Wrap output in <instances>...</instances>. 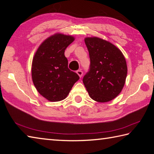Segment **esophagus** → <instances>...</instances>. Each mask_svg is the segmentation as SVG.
Here are the masks:
<instances>
[{
    "label": "esophagus",
    "mask_w": 154,
    "mask_h": 154,
    "mask_svg": "<svg viewBox=\"0 0 154 154\" xmlns=\"http://www.w3.org/2000/svg\"><path fill=\"white\" fill-rule=\"evenodd\" d=\"M77 75H79L80 77H82L83 72V71H82V70H78V71H77Z\"/></svg>",
    "instance_id": "1"
}]
</instances>
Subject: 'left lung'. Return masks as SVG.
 <instances>
[{
    "label": "left lung",
    "instance_id": "obj_1",
    "mask_svg": "<svg viewBox=\"0 0 154 154\" xmlns=\"http://www.w3.org/2000/svg\"><path fill=\"white\" fill-rule=\"evenodd\" d=\"M89 51V71L83 82L91 98L99 103L113 100L123 89L127 75L126 60L113 44L98 37L85 38Z\"/></svg>",
    "mask_w": 154,
    "mask_h": 154
}]
</instances>
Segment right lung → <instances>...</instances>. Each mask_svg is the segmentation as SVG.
Segmentation results:
<instances>
[{
  "mask_svg": "<svg viewBox=\"0 0 154 154\" xmlns=\"http://www.w3.org/2000/svg\"><path fill=\"white\" fill-rule=\"evenodd\" d=\"M73 41L74 37L62 34L51 36L41 43L33 58L34 85L41 95L51 102L66 98L79 79L68 68L64 56L65 49Z\"/></svg>",
  "mask_w": 154,
  "mask_h": 154,
  "instance_id": "add662e5",
  "label": "right lung"
}]
</instances>
